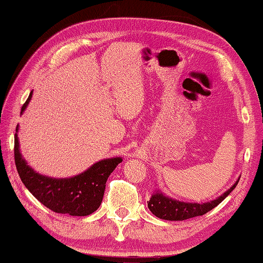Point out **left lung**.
Instances as JSON below:
<instances>
[{
	"label": "left lung",
	"instance_id": "obj_1",
	"mask_svg": "<svg viewBox=\"0 0 263 263\" xmlns=\"http://www.w3.org/2000/svg\"><path fill=\"white\" fill-rule=\"evenodd\" d=\"M237 182H239V180H237L227 192H224L221 197H219L218 199H215L211 202H181L165 197V195H162L161 193H156L152 195L149 201H147V206L149 208V211L159 219L170 220V221H182V220L194 218V216L203 215L206 214L207 212L213 210L214 207L218 206L223 199H226L227 195L235 189Z\"/></svg>",
	"mask_w": 263,
	"mask_h": 263
}]
</instances>
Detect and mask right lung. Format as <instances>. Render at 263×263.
Returning <instances> with one entry per match:
<instances>
[{
    "label": "right lung",
    "instance_id": "add662e5",
    "mask_svg": "<svg viewBox=\"0 0 263 263\" xmlns=\"http://www.w3.org/2000/svg\"><path fill=\"white\" fill-rule=\"evenodd\" d=\"M31 93L23 104L21 114L26 110L31 99ZM14 157L21 180L41 203L55 213L74 216H85L97 211L102 203L107 178L117 165L122 162V158H112L96 162L77 177L70 179L48 178L36 173L27 165L20 153L17 133H15Z\"/></svg>",
    "mask_w": 263,
    "mask_h": 263
}]
</instances>
